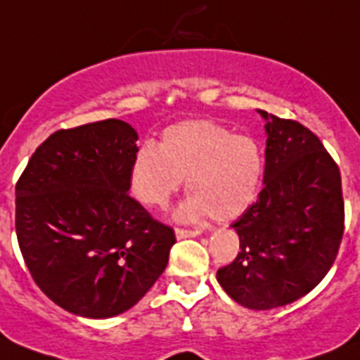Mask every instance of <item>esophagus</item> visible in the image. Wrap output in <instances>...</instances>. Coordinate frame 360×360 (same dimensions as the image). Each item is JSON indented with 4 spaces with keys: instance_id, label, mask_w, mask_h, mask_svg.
I'll return each instance as SVG.
<instances>
[{
    "instance_id": "obj_1",
    "label": "esophagus",
    "mask_w": 360,
    "mask_h": 360,
    "mask_svg": "<svg viewBox=\"0 0 360 360\" xmlns=\"http://www.w3.org/2000/svg\"><path fill=\"white\" fill-rule=\"evenodd\" d=\"M199 231H186V229H175V238L177 240H185V238H195L199 236Z\"/></svg>"
}]
</instances>
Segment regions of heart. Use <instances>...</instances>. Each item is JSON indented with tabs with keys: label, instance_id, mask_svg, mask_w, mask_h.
Masks as SVG:
<instances>
[{
	"label": "heart",
	"instance_id": "b5f03b06",
	"mask_svg": "<svg viewBox=\"0 0 360 360\" xmlns=\"http://www.w3.org/2000/svg\"><path fill=\"white\" fill-rule=\"evenodd\" d=\"M262 170V152L250 137L212 120H186L166 128L159 146L139 148L129 185L141 203L165 207L186 179L190 195L175 208V219L229 221L252 205Z\"/></svg>",
	"mask_w": 360,
	"mask_h": 360
}]
</instances>
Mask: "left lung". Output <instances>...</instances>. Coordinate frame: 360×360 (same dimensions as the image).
Masks as SVG:
<instances>
[{
    "label": "left lung",
    "instance_id": "8db88e82",
    "mask_svg": "<svg viewBox=\"0 0 360 360\" xmlns=\"http://www.w3.org/2000/svg\"><path fill=\"white\" fill-rule=\"evenodd\" d=\"M265 120L264 188L232 229L240 252L217 271L232 300L256 311L288 306L328 274L344 234L340 172L315 134L256 110Z\"/></svg>",
    "mask_w": 360,
    "mask_h": 360
}]
</instances>
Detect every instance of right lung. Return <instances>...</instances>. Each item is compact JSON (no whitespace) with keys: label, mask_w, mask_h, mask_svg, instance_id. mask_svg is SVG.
<instances>
[{"label":"right lung","mask_w":360,"mask_h":360,"mask_svg":"<svg viewBox=\"0 0 360 360\" xmlns=\"http://www.w3.org/2000/svg\"><path fill=\"white\" fill-rule=\"evenodd\" d=\"M137 139L119 119L58 129L18 181L16 234L27 269L72 315H120L168 264L174 231L128 195Z\"/></svg>","instance_id":"right-lung-1"}]
</instances>
